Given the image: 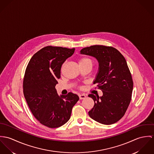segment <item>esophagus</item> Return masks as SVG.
I'll return each instance as SVG.
<instances>
[{
  "label": "esophagus",
  "mask_w": 154,
  "mask_h": 154,
  "mask_svg": "<svg viewBox=\"0 0 154 154\" xmlns=\"http://www.w3.org/2000/svg\"><path fill=\"white\" fill-rule=\"evenodd\" d=\"M79 98H80V100H82V99H85V97H86V96H85V94H79Z\"/></svg>",
  "instance_id": "1"
}]
</instances>
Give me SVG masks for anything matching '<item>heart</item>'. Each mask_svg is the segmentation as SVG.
<instances>
[{
	"mask_svg": "<svg viewBox=\"0 0 154 154\" xmlns=\"http://www.w3.org/2000/svg\"><path fill=\"white\" fill-rule=\"evenodd\" d=\"M88 64L92 66V61L88 58H83L80 60L79 64Z\"/></svg>",
	"mask_w": 154,
	"mask_h": 154,
	"instance_id": "obj_1",
	"label": "heart"
}]
</instances>
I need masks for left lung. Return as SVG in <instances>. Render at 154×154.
Masks as SVG:
<instances>
[{"instance_id": "1", "label": "left lung", "mask_w": 154, "mask_h": 154, "mask_svg": "<svg viewBox=\"0 0 154 154\" xmlns=\"http://www.w3.org/2000/svg\"><path fill=\"white\" fill-rule=\"evenodd\" d=\"M80 54L93 57L99 63L94 84H97L103 96L88 95L94 102L88 112L90 117L104 125L117 122L124 116L133 90V80L125 58L116 48L99 45L84 48Z\"/></svg>"}]
</instances>
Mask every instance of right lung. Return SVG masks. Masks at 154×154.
Instances as JSON below:
<instances>
[{"label": "right lung", "mask_w": 154, "mask_h": 154, "mask_svg": "<svg viewBox=\"0 0 154 154\" xmlns=\"http://www.w3.org/2000/svg\"><path fill=\"white\" fill-rule=\"evenodd\" d=\"M75 48L45 47L31 58L25 71L23 91L35 118L41 124L56 128L67 123L79 97L69 92L58 96L55 89L61 68Z\"/></svg>", "instance_id": "1"}]
</instances>
